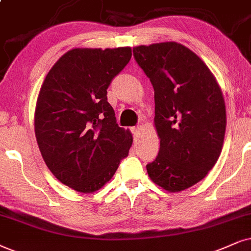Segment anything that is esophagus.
Segmentation results:
<instances>
[{"label":"esophagus","mask_w":251,"mask_h":251,"mask_svg":"<svg viewBox=\"0 0 251 251\" xmlns=\"http://www.w3.org/2000/svg\"><path fill=\"white\" fill-rule=\"evenodd\" d=\"M140 129H141L140 126H134V127L131 128V132L133 136H134V139H136V136L140 134Z\"/></svg>","instance_id":"esophagus-1"}]
</instances>
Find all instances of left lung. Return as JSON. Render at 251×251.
Wrapping results in <instances>:
<instances>
[{
  "label": "left lung",
  "mask_w": 251,
  "mask_h": 251,
  "mask_svg": "<svg viewBox=\"0 0 251 251\" xmlns=\"http://www.w3.org/2000/svg\"><path fill=\"white\" fill-rule=\"evenodd\" d=\"M133 56L154 88L161 139L147 173L167 191H182L204 178L220 156L226 131L223 93L201 59L175 41L134 47Z\"/></svg>",
  "instance_id": "obj_1"
}]
</instances>
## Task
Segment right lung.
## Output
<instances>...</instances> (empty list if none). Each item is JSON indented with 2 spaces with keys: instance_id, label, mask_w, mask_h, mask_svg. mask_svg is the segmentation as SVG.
<instances>
[{
  "instance_id": "obj_1",
  "label": "right lung",
  "mask_w": 251,
  "mask_h": 251,
  "mask_svg": "<svg viewBox=\"0 0 251 251\" xmlns=\"http://www.w3.org/2000/svg\"><path fill=\"white\" fill-rule=\"evenodd\" d=\"M131 56L129 47L74 49L41 85L34 116L41 156L60 182L78 192L102 188L128 155L132 134L117 124L106 89Z\"/></svg>"
}]
</instances>
